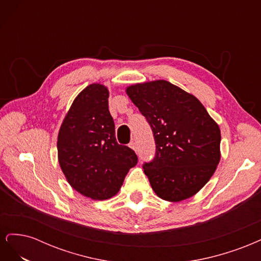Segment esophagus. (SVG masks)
Listing matches in <instances>:
<instances>
[{
  "mask_svg": "<svg viewBox=\"0 0 261 261\" xmlns=\"http://www.w3.org/2000/svg\"><path fill=\"white\" fill-rule=\"evenodd\" d=\"M129 147L133 149V150H135V151H136V150H137V145H136V143H135V141H130V143H129Z\"/></svg>",
  "mask_w": 261,
  "mask_h": 261,
  "instance_id": "obj_1",
  "label": "esophagus"
}]
</instances>
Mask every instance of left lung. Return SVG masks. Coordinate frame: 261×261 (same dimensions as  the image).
Returning <instances> with one entry per match:
<instances>
[{"instance_id": "left-lung-1", "label": "left lung", "mask_w": 261, "mask_h": 261, "mask_svg": "<svg viewBox=\"0 0 261 261\" xmlns=\"http://www.w3.org/2000/svg\"><path fill=\"white\" fill-rule=\"evenodd\" d=\"M126 92L153 134L155 153L143 169L154 193L174 202L198 193L220 161L218 124L198 99L167 81L134 85Z\"/></svg>"}]
</instances>
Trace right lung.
I'll return each instance as SVG.
<instances>
[{"label": "right lung", "instance_id": "right-lung-1", "mask_svg": "<svg viewBox=\"0 0 261 261\" xmlns=\"http://www.w3.org/2000/svg\"><path fill=\"white\" fill-rule=\"evenodd\" d=\"M108 98L103 85L86 87L74 100L58 136L59 162L67 181L94 200L116 195L138 162L133 149L117 144Z\"/></svg>", "mask_w": 261, "mask_h": 261}]
</instances>
